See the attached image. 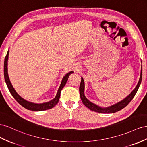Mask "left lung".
<instances>
[{
	"label": "left lung",
	"instance_id": "1",
	"mask_svg": "<svg viewBox=\"0 0 147 147\" xmlns=\"http://www.w3.org/2000/svg\"><path fill=\"white\" fill-rule=\"evenodd\" d=\"M142 65L141 66L140 76L139 82H138L136 87H135V89L131 92V93L129 95H127V97L125 98H124L123 100L119 102L118 103H115L110 107L103 108L91 102L86 97V96L84 95V88H85L84 81L82 77H81V82L80 84V86H79V93H80L81 99L82 100L83 104L87 108L90 109V110L92 111L100 113H113L117 112L121 110H122V109L124 108L125 107H126L129 104V103L133 99L134 96H135L136 94L137 93L138 89H139V86L141 84V81H142Z\"/></svg>",
	"mask_w": 147,
	"mask_h": 147
}]
</instances>
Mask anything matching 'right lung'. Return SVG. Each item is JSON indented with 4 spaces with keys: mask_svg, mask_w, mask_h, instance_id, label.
<instances>
[{
    "mask_svg": "<svg viewBox=\"0 0 147 147\" xmlns=\"http://www.w3.org/2000/svg\"><path fill=\"white\" fill-rule=\"evenodd\" d=\"M8 55H9V50H8L7 55L5 58V61H4V66H3V71H4V78H5V81L7 84V86L8 87V89L9 90L10 94L13 96L14 98L24 108L28 109L29 110L32 111H44L46 110H49V109L52 108L53 107H55L56 105L58 103L59 99L60 97V93L61 90H62L63 88L64 87L65 84H66L67 81H68V78L71 74L74 73V71H70V72L66 74L65 75V76L63 78L62 81L61 82V84L60 86L59 89L58 90L57 94L55 96V97L53 100H50V101L45 103H36L27 101L23 98H22L21 96H20L17 92H16L15 89L13 88V86H12L11 83L10 81L9 77H8Z\"/></svg>",
    "mask_w": 147,
    "mask_h": 147,
    "instance_id": "add662e5",
    "label": "right lung"
}]
</instances>
